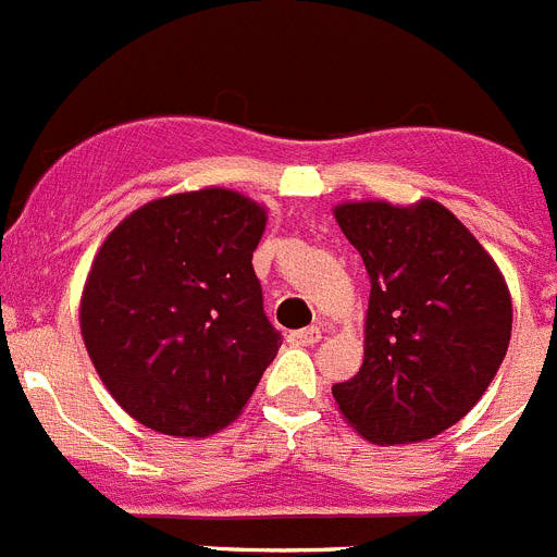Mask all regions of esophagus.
Returning <instances> with one entry per match:
<instances>
[{"label":"esophagus","instance_id":"1","mask_svg":"<svg viewBox=\"0 0 557 557\" xmlns=\"http://www.w3.org/2000/svg\"><path fill=\"white\" fill-rule=\"evenodd\" d=\"M320 339H323V331H320L318 325H309V329H300V331H289L287 334V342H293V345H318Z\"/></svg>","mask_w":557,"mask_h":557}]
</instances>
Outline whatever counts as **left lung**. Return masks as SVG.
<instances>
[{"mask_svg": "<svg viewBox=\"0 0 557 557\" xmlns=\"http://www.w3.org/2000/svg\"><path fill=\"white\" fill-rule=\"evenodd\" d=\"M364 259V364L334 384L345 420L375 445H408L456 425L488 389L511 342V295L494 259L436 201L336 207Z\"/></svg>", "mask_w": 557, "mask_h": 557, "instance_id": "1", "label": "left lung"}]
</instances>
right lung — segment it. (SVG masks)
Segmentation results:
<instances>
[{
    "instance_id": "1",
    "label": "right lung",
    "mask_w": 557,
    "mask_h": 557,
    "mask_svg": "<svg viewBox=\"0 0 557 557\" xmlns=\"http://www.w3.org/2000/svg\"><path fill=\"white\" fill-rule=\"evenodd\" d=\"M264 209L207 187L112 228L82 293V339L110 395L168 436L226 428L282 348L253 251Z\"/></svg>"
}]
</instances>
